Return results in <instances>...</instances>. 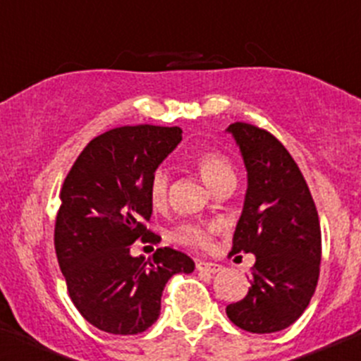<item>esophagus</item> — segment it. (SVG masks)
Here are the masks:
<instances>
[{"label":"esophagus","instance_id":"esophagus-1","mask_svg":"<svg viewBox=\"0 0 361 361\" xmlns=\"http://www.w3.org/2000/svg\"><path fill=\"white\" fill-rule=\"evenodd\" d=\"M197 271L199 272H207V274H214V272L221 271V265L220 264H213V262L199 260L197 262Z\"/></svg>","mask_w":361,"mask_h":361}]
</instances>
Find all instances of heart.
<instances>
[{
    "mask_svg": "<svg viewBox=\"0 0 361 361\" xmlns=\"http://www.w3.org/2000/svg\"><path fill=\"white\" fill-rule=\"evenodd\" d=\"M195 164L207 185L213 190L221 187L227 181L235 180L234 169L227 157L218 152L206 150L195 155ZM167 192H169V173L166 167H157L150 178V187H148V195L155 207H162L167 201ZM176 239L183 245L188 246H207L211 241L209 228L195 227V225H185L176 232Z\"/></svg>",
    "mask_w": 361,
    "mask_h": 361,
    "instance_id": "1",
    "label": "heart"
}]
</instances>
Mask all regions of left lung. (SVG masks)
Instances as JSON below:
<instances>
[{"label": "left lung", "mask_w": 361, "mask_h": 361, "mask_svg": "<svg viewBox=\"0 0 361 361\" xmlns=\"http://www.w3.org/2000/svg\"><path fill=\"white\" fill-rule=\"evenodd\" d=\"M225 130L239 147L248 178L232 253L255 255L248 293L225 312L246 332H279L300 318L318 285V211L300 169L272 134L243 122Z\"/></svg>", "instance_id": "obj_1"}]
</instances>
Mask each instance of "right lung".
<instances>
[{"label":"right lung","instance_id":"obj_1","mask_svg":"<svg viewBox=\"0 0 361 361\" xmlns=\"http://www.w3.org/2000/svg\"><path fill=\"white\" fill-rule=\"evenodd\" d=\"M180 127L134 126L94 137L64 180L56 220V253L80 314L103 332L136 336L160 316L174 274H190L188 255L159 248L133 257L136 239L157 241L145 227L154 204L150 178L180 145Z\"/></svg>","mask_w":361,"mask_h":361}]
</instances>
